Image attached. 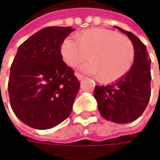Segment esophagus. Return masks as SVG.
<instances>
[{"label": "esophagus", "mask_w": 160, "mask_h": 160, "mask_svg": "<svg viewBox=\"0 0 160 160\" xmlns=\"http://www.w3.org/2000/svg\"><path fill=\"white\" fill-rule=\"evenodd\" d=\"M75 76L77 77V79H78L79 80H82V79L84 78L83 75H82V74H80V73H78V72H75Z\"/></svg>", "instance_id": "esophagus-1"}]
</instances>
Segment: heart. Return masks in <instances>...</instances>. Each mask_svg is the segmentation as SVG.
Listing matches in <instances>:
<instances>
[{"instance_id": "1", "label": "heart", "mask_w": 160, "mask_h": 160, "mask_svg": "<svg viewBox=\"0 0 160 160\" xmlns=\"http://www.w3.org/2000/svg\"><path fill=\"white\" fill-rule=\"evenodd\" d=\"M61 56L68 66L75 67L91 57L80 68L89 74H97L111 82L123 77L134 63V49L126 37L104 28L84 31L78 36L68 35L62 42Z\"/></svg>"}]
</instances>
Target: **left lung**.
I'll list each match as a JSON object with an SVG mask.
<instances>
[{
  "label": "left lung",
  "mask_w": 160,
  "mask_h": 160,
  "mask_svg": "<svg viewBox=\"0 0 160 160\" xmlns=\"http://www.w3.org/2000/svg\"><path fill=\"white\" fill-rule=\"evenodd\" d=\"M126 34L134 49V64L123 77L106 86H96L94 98L101 116L116 123L136 120L144 112L151 96V59L147 47L132 32L116 26Z\"/></svg>",
  "instance_id": "1"
}]
</instances>
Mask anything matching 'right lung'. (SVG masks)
I'll list each match as a JSON object with an SVG mask.
<instances>
[{
	"mask_svg": "<svg viewBox=\"0 0 160 160\" xmlns=\"http://www.w3.org/2000/svg\"><path fill=\"white\" fill-rule=\"evenodd\" d=\"M75 29L49 26L19 45L8 80L12 111L37 129H48L68 118L80 90L74 71L61 56L62 40Z\"/></svg>",
	"mask_w": 160,
	"mask_h": 160,
	"instance_id": "right-lung-1",
	"label": "right lung"
}]
</instances>
